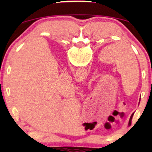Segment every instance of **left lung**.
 Returning a JSON list of instances; mask_svg holds the SVG:
<instances>
[{"mask_svg":"<svg viewBox=\"0 0 152 152\" xmlns=\"http://www.w3.org/2000/svg\"><path fill=\"white\" fill-rule=\"evenodd\" d=\"M132 116H133V114H132V116H131V118H130V120H129V124H131V122H132V121H132Z\"/></svg>","mask_w":152,"mask_h":152,"instance_id":"8db88e82","label":"left lung"}]
</instances>
